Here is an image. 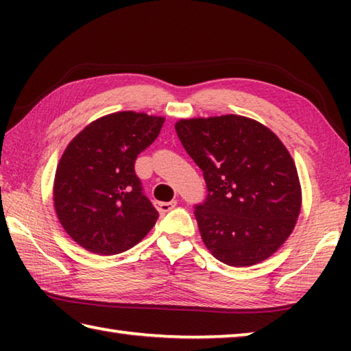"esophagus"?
<instances>
[{
	"label": "esophagus",
	"mask_w": 351,
	"mask_h": 351,
	"mask_svg": "<svg viewBox=\"0 0 351 351\" xmlns=\"http://www.w3.org/2000/svg\"><path fill=\"white\" fill-rule=\"evenodd\" d=\"M161 199H162V203H170V201H164L165 198H161Z\"/></svg>",
	"instance_id": "1"
}]
</instances>
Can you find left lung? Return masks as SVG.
Segmentation results:
<instances>
[{
  "label": "left lung",
  "instance_id": "left-lung-1",
  "mask_svg": "<svg viewBox=\"0 0 351 351\" xmlns=\"http://www.w3.org/2000/svg\"><path fill=\"white\" fill-rule=\"evenodd\" d=\"M162 117L121 111L100 117L69 142L57 165L54 207L66 234L99 255L125 252L159 217L134 171Z\"/></svg>",
  "mask_w": 351,
  "mask_h": 351
}]
</instances>
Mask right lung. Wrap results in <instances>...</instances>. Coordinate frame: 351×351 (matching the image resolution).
Wrapping results in <instances>:
<instances>
[{"instance_id": "1", "label": "right lung", "mask_w": 351, "mask_h": 351, "mask_svg": "<svg viewBox=\"0 0 351 351\" xmlns=\"http://www.w3.org/2000/svg\"><path fill=\"white\" fill-rule=\"evenodd\" d=\"M189 156L203 170L207 197L195 206L206 247L229 266L271 257L293 232L302 190L293 158L261 123L228 114L176 123Z\"/></svg>"}]
</instances>
